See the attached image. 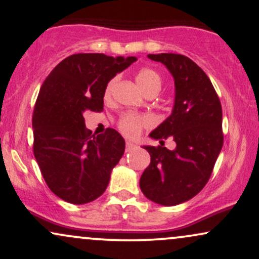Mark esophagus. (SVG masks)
<instances>
[{"label": "esophagus", "mask_w": 259, "mask_h": 259, "mask_svg": "<svg viewBox=\"0 0 259 259\" xmlns=\"http://www.w3.org/2000/svg\"><path fill=\"white\" fill-rule=\"evenodd\" d=\"M136 145L134 142H132V141H126L125 142V150L126 152H133L134 149L136 148Z\"/></svg>", "instance_id": "34e87169"}]
</instances>
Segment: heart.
<instances>
[{"label":"heart","mask_w":259,"mask_h":259,"mask_svg":"<svg viewBox=\"0 0 259 259\" xmlns=\"http://www.w3.org/2000/svg\"><path fill=\"white\" fill-rule=\"evenodd\" d=\"M136 82L139 83L141 90L143 92H148L150 90H159L161 88V77L155 70L150 68H142L137 71ZM116 83V77L111 78L105 87V97L109 98L111 92L113 90ZM152 124V119L147 116H140L135 113H125L120 117L118 122V127L120 133L127 137H135L139 135L143 126H148Z\"/></svg>","instance_id":"b5f03b06"}]
</instances>
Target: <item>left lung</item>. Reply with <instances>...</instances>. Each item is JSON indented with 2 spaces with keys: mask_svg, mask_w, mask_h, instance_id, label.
Instances as JSON below:
<instances>
[{
  "mask_svg": "<svg viewBox=\"0 0 259 259\" xmlns=\"http://www.w3.org/2000/svg\"><path fill=\"white\" fill-rule=\"evenodd\" d=\"M167 68L175 80V105L149 137L160 146H145L150 163L140 179V188L150 201L177 205L204 188L224 145L222 109L211 81L194 61L178 54L148 55ZM172 137L173 151L163 147Z\"/></svg>",
  "mask_w": 259,
  "mask_h": 259,
  "instance_id": "left-lung-1",
  "label": "left lung"
}]
</instances>
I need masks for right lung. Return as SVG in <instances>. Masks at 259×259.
Instances as JSON below:
<instances>
[{
  "mask_svg": "<svg viewBox=\"0 0 259 259\" xmlns=\"http://www.w3.org/2000/svg\"><path fill=\"white\" fill-rule=\"evenodd\" d=\"M136 60L75 54L58 63L41 84L32 118L33 153L49 189L63 201L90 203L109 185L125 141L111 127L92 135L83 113L103 110L107 82Z\"/></svg>",
  "mask_w": 259,
  "mask_h": 259,
  "instance_id": "right-lung-1",
  "label": "right lung"
}]
</instances>
